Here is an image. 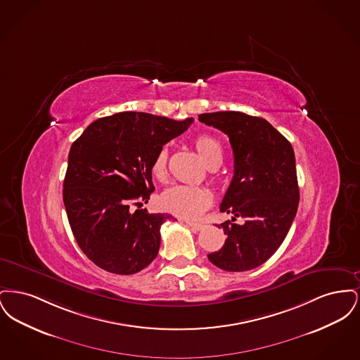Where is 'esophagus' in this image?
I'll return each instance as SVG.
<instances>
[{
	"label": "esophagus",
	"instance_id": "obj_1",
	"mask_svg": "<svg viewBox=\"0 0 360 360\" xmlns=\"http://www.w3.org/2000/svg\"><path fill=\"white\" fill-rule=\"evenodd\" d=\"M185 224L188 225L190 229H193V231H201V229L204 228V224L201 223H193V221H185Z\"/></svg>",
	"mask_w": 360,
	"mask_h": 360
}]
</instances>
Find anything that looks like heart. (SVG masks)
I'll use <instances>...</instances> for the list:
<instances>
[{
    "label": "heart",
    "instance_id": "b5f03b06",
    "mask_svg": "<svg viewBox=\"0 0 360 360\" xmlns=\"http://www.w3.org/2000/svg\"><path fill=\"white\" fill-rule=\"evenodd\" d=\"M194 147L207 167L219 166L221 163L223 148L216 139L200 135L194 139ZM151 172L159 182H165L167 179V154L165 150H160L155 155L151 163ZM160 204L165 210L172 214L193 220L200 217L212 204V194L202 186L176 185L162 194Z\"/></svg>",
    "mask_w": 360,
    "mask_h": 360
}]
</instances>
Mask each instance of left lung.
I'll use <instances>...</instances> for the list:
<instances>
[{"mask_svg": "<svg viewBox=\"0 0 360 360\" xmlns=\"http://www.w3.org/2000/svg\"><path fill=\"white\" fill-rule=\"evenodd\" d=\"M229 137L235 169L220 212L232 214L221 226L226 239L209 260L225 271H248L263 264L283 243L300 202L295 156L290 141L264 119L241 112L198 116ZM236 217L246 219L243 226Z\"/></svg>", "mask_w": 360, "mask_h": 360, "instance_id": "8db88e82", "label": "left lung"}]
</instances>
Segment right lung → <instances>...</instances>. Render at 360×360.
<instances>
[{"mask_svg": "<svg viewBox=\"0 0 360 360\" xmlns=\"http://www.w3.org/2000/svg\"><path fill=\"white\" fill-rule=\"evenodd\" d=\"M191 122L121 112L91 122L72 143L63 202L79 248L105 271L136 274L158 255L160 225L172 216L141 209L155 190L151 163Z\"/></svg>", "mask_w": 360, "mask_h": 360, "instance_id": "right-lung-1", "label": "right lung"}]
</instances>
